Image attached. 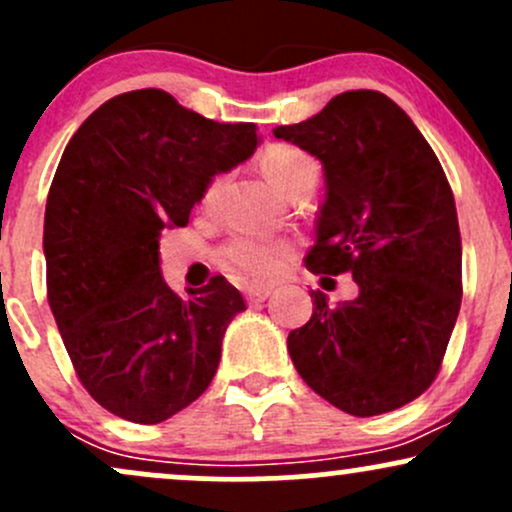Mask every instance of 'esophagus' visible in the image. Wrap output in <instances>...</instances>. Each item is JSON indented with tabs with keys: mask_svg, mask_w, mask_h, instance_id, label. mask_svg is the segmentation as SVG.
Returning <instances> with one entry per match:
<instances>
[{
	"mask_svg": "<svg viewBox=\"0 0 512 512\" xmlns=\"http://www.w3.org/2000/svg\"><path fill=\"white\" fill-rule=\"evenodd\" d=\"M269 296H272V289H267V286H252V289L245 291V298H248L250 305L264 303Z\"/></svg>",
	"mask_w": 512,
	"mask_h": 512,
	"instance_id": "1",
	"label": "esophagus"
}]
</instances>
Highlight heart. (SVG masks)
I'll use <instances>...</instances> for the list:
<instances>
[{
	"mask_svg": "<svg viewBox=\"0 0 512 512\" xmlns=\"http://www.w3.org/2000/svg\"><path fill=\"white\" fill-rule=\"evenodd\" d=\"M262 170L267 180L272 182L279 192H289L308 170H315V163L310 161L303 151L291 149V146H272L262 156ZM223 175H214L204 187V202L214 204L221 195ZM291 240H269V238H236L223 250V260L233 272L250 281H267L274 279L289 267L293 260Z\"/></svg>",
	"mask_w": 512,
	"mask_h": 512,
	"instance_id": "obj_1",
	"label": "heart"
}]
</instances>
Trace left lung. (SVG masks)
Instances as JSON below:
<instances>
[{"instance_id":"1","label":"left lung","mask_w":512,"mask_h":512,"mask_svg":"<svg viewBox=\"0 0 512 512\" xmlns=\"http://www.w3.org/2000/svg\"><path fill=\"white\" fill-rule=\"evenodd\" d=\"M322 163L327 197L305 257L315 274L354 276L358 296L289 334V354L320 397L378 416L436 380L462 301L455 197L424 134L378 91H346L320 113L274 129Z\"/></svg>"}]
</instances>
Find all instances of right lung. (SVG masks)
Returning <instances> with one entry per match:
<instances>
[{
	"instance_id": "right-lung-1",
	"label": "right lung",
	"mask_w": 512,
	"mask_h": 512,
	"mask_svg": "<svg viewBox=\"0 0 512 512\" xmlns=\"http://www.w3.org/2000/svg\"><path fill=\"white\" fill-rule=\"evenodd\" d=\"M252 122H214L161 88L110 98L64 149L45 207L48 301L88 395L134 424H161L207 390L226 327L245 310L211 276L180 298L158 238L182 228L207 182L255 154Z\"/></svg>"
}]
</instances>
